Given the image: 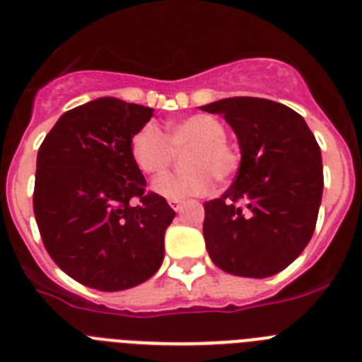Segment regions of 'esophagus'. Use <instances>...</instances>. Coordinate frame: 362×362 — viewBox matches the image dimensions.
Returning a JSON list of instances; mask_svg holds the SVG:
<instances>
[{"mask_svg":"<svg viewBox=\"0 0 362 362\" xmlns=\"http://www.w3.org/2000/svg\"><path fill=\"white\" fill-rule=\"evenodd\" d=\"M168 204H170L172 209H174L175 212H177V210L181 209V204H183V201H181V199H168Z\"/></svg>","mask_w":362,"mask_h":362,"instance_id":"obj_1","label":"esophagus"}]
</instances>
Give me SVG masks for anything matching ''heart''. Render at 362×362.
<instances>
[{
    "label": "heart",
    "instance_id": "heart-1",
    "mask_svg": "<svg viewBox=\"0 0 362 362\" xmlns=\"http://www.w3.org/2000/svg\"><path fill=\"white\" fill-rule=\"evenodd\" d=\"M185 153L188 170L166 174L156 179L153 192L166 199L203 196L212 190L216 177L226 181L239 170L241 152L226 141V127L212 114H192L168 124L166 136L153 123L143 124L130 139V158L139 172L150 177L161 175L175 159Z\"/></svg>",
    "mask_w": 362,
    "mask_h": 362
}]
</instances>
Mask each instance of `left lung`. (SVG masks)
Segmentation results:
<instances>
[{"label":"left lung","mask_w":362,"mask_h":362,"mask_svg":"<svg viewBox=\"0 0 362 362\" xmlns=\"http://www.w3.org/2000/svg\"><path fill=\"white\" fill-rule=\"evenodd\" d=\"M201 108L223 114L241 148L232 187L204 203L210 259L232 276H274L299 257L315 230L321 148L296 110L270 99L226 98Z\"/></svg>","instance_id":"8db88e82"}]
</instances>
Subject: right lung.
I'll return each mask as SVG.
<instances>
[{"label":"right lung","instance_id":"obj_1","mask_svg":"<svg viewBox=\"0 0 362 362\" xmlns=\"http://www.w3.org/2000/svg\"><path fill=\"white\" fill-rule=\"evenodd\" d=\"M152 114L117 98L94 99L65 112L37 152L34 216L43 245L66 276L90 288H132L165 257L175 212L145 192L130 158V139Z\"/></svg>","mask_w":362,"mask_h":362}]
</instances>
